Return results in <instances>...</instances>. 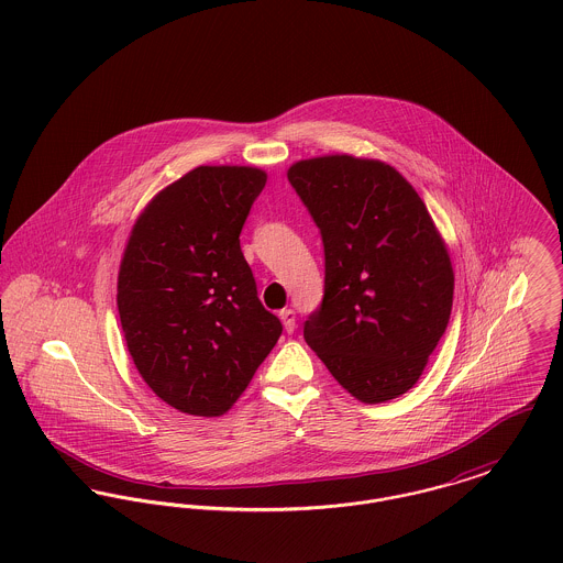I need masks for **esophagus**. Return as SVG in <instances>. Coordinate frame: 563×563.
I'll return each mask as SVG.
<instances>
[{
  "mask_svg": "<svg viewBox=\"0 0 563 563\" xmlns=\"http://www.w3.org/2000/svg\"><path fill=\"white\" fill-rule=\"evenodd\" d=\"M280 319H283V325H285L287 332H294V330H296V312L291 311V309L280 311Z\"/></svg>",
  "mask_w": 563,
  "mask_h": 563,
  "instance_id": "obj_1",
  "label": "esophagus"
}]
</instances>
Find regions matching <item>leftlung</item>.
<instances>
[{
	"mask_svg": "<svg viewBox=\"0 0 563 563\" xmlns=\"http://www.w3.org/2000/svg\"><path fill=\"white\" fill-rule=\"evenodd\" d=\"M287 179L321 231L325 285L305 339L358 401L410 390L446 330L453 267L417 194L393 166L354 155L300 159Z\"/></svg>",
	"mask_w": 563,
	"mask_h": 563,
	"instance_id": "left-lung-1",
	"label": "left lung"
}]
</instances>
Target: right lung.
<instances>
[{"mask_svg": "<svg viewBox=\"0 0 563 563\" xmlns=\"http://www.w3.org/2000/svg\"><path fill=\"white\" fill-rule=\"evenodd\" d=\"M265 181L254 166H198L155 194L129 233L117 287L126 350L179 412H229L283 332L240 246Z\"/></svg>", "mask_w": 563, "mask_h": 563, "instance_id": "add662e5", "label": "right lung"}]
</instances>
